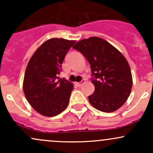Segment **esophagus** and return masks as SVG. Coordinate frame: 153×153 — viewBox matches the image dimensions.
Instances as JSON below:
<instances>
[{"label": "esophagus", "instance_id": "1", "mask_svg": "<svg viewBox=\"0 0 153 153\" xmlns=\"http://www.w3.org/2000/svg\"><path fill=\"white\" fill-rule=\"evenodd\" d=\"M84 82H85V80H82L81 82H76V84H77V85H78V87H80V86H81V85H82V84L84 83Z\"/></svg>", "mask_w": 153, "mask_h": 153}]
</instances>
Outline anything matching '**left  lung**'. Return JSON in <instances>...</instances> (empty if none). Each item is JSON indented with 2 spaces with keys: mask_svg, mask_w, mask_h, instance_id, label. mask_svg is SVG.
I'll return each instance as SVG.
<instances>
[{
  "mask_svg": "<svg viewBox=\"0 0 153 153\" xmlns=\"http://www.w3.org/2000/svg\"><path fill=\"white\" fill-rule=\"evenodd\" d=\"M90 63L94 94L88 96L94 108L113 112L126 102L132 87L130 67L119 51L103 39L92 36L73 47Z\"/></svg>",
  "mask_w": 153,
  "mask_h": 153,
  "instance_id": "8db88e82",
  "label": "left lung"
}]
</instances>
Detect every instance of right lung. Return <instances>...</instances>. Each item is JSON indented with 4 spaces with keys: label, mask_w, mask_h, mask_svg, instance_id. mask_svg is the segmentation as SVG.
I'll return each mask as SVG.
<instances>
[{
    "label": "right lung",
    "mask_w": 153,
    "mask_h": 153,
    "mask_svg": "<svg viewBox=\"0 0 153 153\" xmlns=\"http://www.w3.org/2000/svg\"><path fill=\"white\" fill-rule=\"evenodd\" d=\"M74 40L52 38L45 42L34 52L26 67L23 89L28 102L45 117H54L69 103L73 84L58 79L62 63Z\"/></svg>",
    "instance_id": "add662e5"
}]
</instances>
